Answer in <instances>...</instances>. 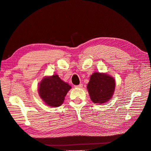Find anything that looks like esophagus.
Here are the masks:
<instances>
[{
    "label": "esophagus",
    "mask_w": 151,
    "mask_h": 151,
    "mask_svg": "<svg viewBox=\"0 0 151 151\" xmlns=\"http://www.w3.org/2000/svg\"><path fill=\"white\" fill-rule=\"evenodd\" d=\"M83 87V85L82 84H80L79 85H76L75 86V88H81Z\"/></svg>",
    "instance_id": "1"
}]
</instances>
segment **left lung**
Here are the masks:
<instances>
[{
    "label": "left lung",
    "mask_w": 151,
    "mask_h": 151,
    "mask_svg": "<svg viewBox=\"0 0 151 151\" xmlns=\"http://www.w3.org/2000/svg\"><path fill=\"white\" fill-rule=\"evenodd\" d=\"M115 86V80L112 76L103 73L95 72L90 76L87 89L91 101L101 104L113 97Z\"/></svg>",
    "instance_id": "obj_1"
}]
</instances>
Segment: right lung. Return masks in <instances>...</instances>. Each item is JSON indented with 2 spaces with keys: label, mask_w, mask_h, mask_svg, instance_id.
I'll use <instances>...</instances> for the list:
<instances>
[{
  "label": "right lung",
  "mask_w": 151,
  "mask_h": 151,
  "mask_svg": "<svg viewBox=\"0 0 151 151\" xmlns=\"http://www.w3.org/2000/svg\"><path fill=\"white\" fill-rule=\"evenodd\" d=\"M71 88V86L55 74L43 78L38 90L39 96L47 105L58 107L63 104L66 94Z\"/></svg>",
  "instance_id": "add662e5"
}]
</instances>
